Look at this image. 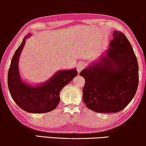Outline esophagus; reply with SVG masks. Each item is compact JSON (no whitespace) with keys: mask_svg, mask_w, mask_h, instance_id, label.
<instances>
[{"mask_svg":"<svg viewBox=\"0 0 146 146\" xmlns=\"http://www.w3.org/2000/svg\"><path fill=\"white\" fill-rule=\"evenodd\" d=\"M85 66H86V64L84 62H80L76 66L78 72H80L84 68Z\"/></svg>","mask_w":146,"mask_h":146,"instance_id":"34e87169","label":"esophagus"}]
</instances>
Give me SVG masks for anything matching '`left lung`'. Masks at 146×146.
Segmentation results:
<instances>
[{
    "label": "left lung",
    "mask_w": 146,
    "mask_h": 146,
    "mask_svg": "<svg viewBox=\"0 0 146 146\" xmlns=\"http://www.w3.org/2000/svg\"><path fill=\"white\" fill-rule=\"evenodd\" d=\"M110 48L98 61L80 74L84 78L83 101L98 113L122 110L136 93L139 83L138 64L125 35L113 31Z\"/></svg>",
    "instance_id": "8db88e82"
}]
</instances>
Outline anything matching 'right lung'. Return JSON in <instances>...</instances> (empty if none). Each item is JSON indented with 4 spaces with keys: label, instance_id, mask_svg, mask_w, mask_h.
<instances>
[{
    "label": "right lung",
    "instance_id": "obj_1",
    "mask_svg": "<svg viewBox=\"0 0 146 146\" xmlns=\"http://www.w3.org/2000/svg\"><path fill=\"white\" fill-rule=\"evenodd\" d=\"M27 35L23 39L12 58L8 72V86L12 98L27 112L46 113L52 111L58 105L61 90L77 76L76 69L59 70L47 82L31 86L21 79L19 70V60L25 44Z\"/></svg>",
    "mask_w": 146,
    "mask_h": 146
}]
</instances>
